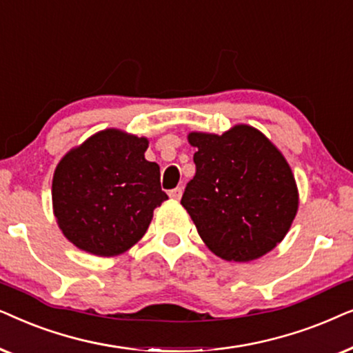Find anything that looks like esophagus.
Wrapping results in <instances>:
<instances>
[{
  "label": "esophagus",
  "mask_w": 353,
  "mask_h": 353,
  "mask_svg": "<svg viewBox=\"0 0 353 353\" xmlns=\"http://www.w3.org/2000/svg\"><path fill=\"white\" fill-rule=\"evenodd\" d=\"M169 196H171L172 200H181V196H182V187H176V189L169 190Z\"/></svg>",
  "instance_id": "esophagus-1"
}]
</instances>
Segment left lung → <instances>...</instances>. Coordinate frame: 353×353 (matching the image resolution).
Wrapping results in <instances>:
<instances>
[{"label": "left lung", "mask_w": 353, "mask_h": 353, "mask_svg": "<svg viewBox=\"0 0 353 353\" xmlns=\"http://www.w3.org/2000/svg\"><path fill=\"white\" fill-rule=\"evenodd\" d=\"M195 176L181 203L214 255L252 261L272 250L297 214L299 192L288 161L250 125L223 135L189 134Z\"/></svg>", "instance_id": "left-lung-1"}]
</instances>
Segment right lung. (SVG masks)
<instances>
[{
	"instance_id": "1",
	"label": "right lung",
	"mask_w": 353,
	"mask_h": 353,
	"mask_svg": "<svg viewBox=\"0 0 353 353\" xmlns=\"http://www.w3.org/2000/svg\"><path fill=\"white\" fill-rule=\"evenodd\" d=\"M147 139L101 130L70 150L53 177V210L75 247L114 256L143 237L153 210L168 200L159 166L147 161Z\"/></svg>"
}]
</instances>
